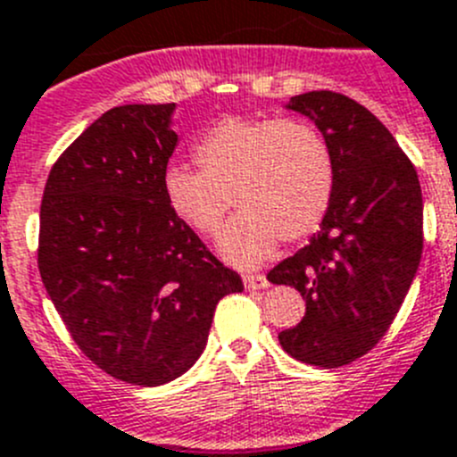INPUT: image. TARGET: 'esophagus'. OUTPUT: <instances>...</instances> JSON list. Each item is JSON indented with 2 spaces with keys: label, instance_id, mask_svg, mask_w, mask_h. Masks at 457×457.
<instances>
[{
  "label": "esophagus",
  "instance_id": "obj_1",
  "mask_svg": "<svg viewBox=\"0 0 457 457\" xmlns=\"http://www.w3.org/2000/svg\"><path fill=\"white\" fill-rule=\"evenodd\" d=\"M245 286L249 290H261V288H268L270 281L265 274H245Z\"/></svg>",
  "mask_w": 457,
  "mask_h": 457
}]
</instances>
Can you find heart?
Instances as JSON below:
<instances>
[{"label": "heart", "instance_id": "obj_1", "mask_svg": "<svg viewBox=\"0 0 457 457\" xmlns=\"http://www.w3.org/2000/svg\"><path fill=\"white\" fill-rule=\"evenodd\" d=\"M199 169L173 162L164 169L169 210L204 237L220 233L236 204L240 215L220 237L233 265L261 263L278 237L313 236L332 208L337 160L316 125L297 119H224L199 139Z\"/></svg>", "mask_w": 457, "mask_h": 457}]
</instances>
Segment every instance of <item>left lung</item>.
Segmentation results:
<instances>
[{"label":"left lung","mask_w":457,"mask_h":457,"mask_svg":"<svg viewBox=\"0 0 457 457\" xmlns=\"http://www.w3.org/2000/svg\"><path fill=\"white\" fill-rule=\"evenodd\" d=\"M327 137L337 189L320 231L268 272L306 302L300 322L278 334L290 357L338 369L386 334L417 277L423 252L421 185L410 157L364 104L334 91L290 98Z\"/></svg>","instance_id":"left-lung-1"}]
</instances>
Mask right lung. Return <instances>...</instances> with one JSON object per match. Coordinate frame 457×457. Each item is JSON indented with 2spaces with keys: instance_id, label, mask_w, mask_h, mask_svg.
Wrapping results in <instances>:
<instances>
[{
  "instance_id": "right-lung-1",
  "label": "right lung",
  "mask_w": 457,
  "mask_h": 457,
  "mask_svg": "<svg viewBox=\"0 0 457 457\" xmlns=\"http://www.w3.org/2000/svg\"><path fill=\"white\" fill-rule=\"evenodd\" d=\"M176 104L104 112L62 153L40 204L38 270L72 341L116 379L157 386L208 343L242 278L169 210Z\"/></svg>"
}]
</instances>
